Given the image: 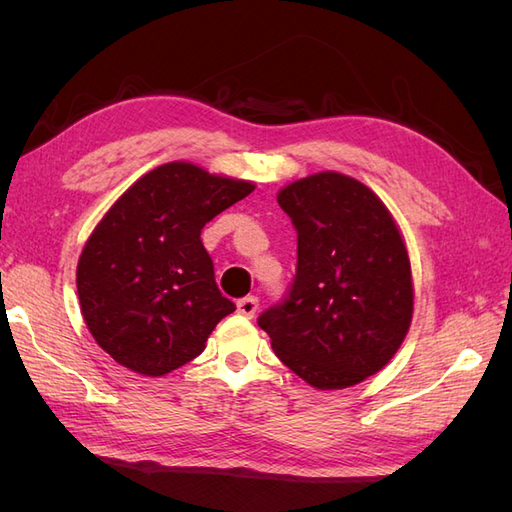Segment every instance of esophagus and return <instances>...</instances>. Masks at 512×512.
Returning a JSON list of instances; mask_svg holds the SVG:
<instances>
[{
	"instance_id": "obj_1",
	"label": "esophagus",
	"mask_w": 512,
	"mask_h": 512,
	"mask_svg": "<svg viewBox=\"0 0 512 512\" xmlns=\"http://www.w3.org/2000/svg\"><path fill=\"white\" fill-rule=\"evenodd\" d=\"M256 309H258V299L256 297H245V299L237 301V312L245 318H254Z\"/></svg>"
}]
</instances>
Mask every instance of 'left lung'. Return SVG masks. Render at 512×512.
<instances>
[{
    "label": "left lung",
    "mask_w": 512,
    "mask_h": 512,
    "mask_svg": "<svg viewBox=\"0 0 512 512\" xmlns=\"http://www.w3.org/2000/svg\"><path fill=\"white\" fill-rule=\"evenodd\" d=\"M299 232L288 299L258 318L277 359L320 391L378 374L408 335L414 284L404 235L365 183L335 170L277 192Z\"/></svg>",
    "instance_id": "1"
}]
</instances>
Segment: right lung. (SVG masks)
I'll list each match as a JSON object with an SVG mask.
<instances>
[{
    "label": "right lung",
    "instance_id": "1",
    "mask_svg": "<svg viewBox=\"0 0 512 512\" xmlns=\"http://www.w3.org/2000/svg\"><path fill=\"white\" fill-rule=\"evenodd\" d=\"M254 188L177 160L136 179L102 215L79 256L76 290L89 333L119 365L149 378L170 374L235 312L200 230Z\"/></svg>",
    "mask_w": 512,
    "mask_h": 512
}]
</instances>
